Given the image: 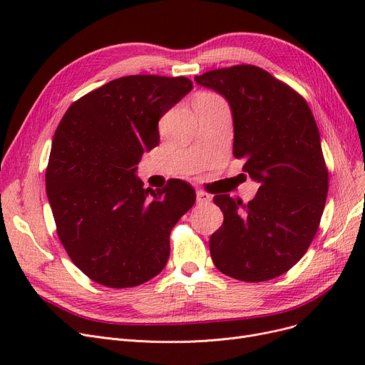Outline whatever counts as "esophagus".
I'll list each match as a JSON object with an SVG mask.
<instances>
[{
  "mask_svg": "<svg viewBox=\"0 0 365 365\" xmlns=\"http://www.w3.org/2000/svg\"><path fill=\"white\" fill-rule=\"evenodd\" d=\"M196 201H197V204H207L212 201V196H210L204 190H196Z\"/></svg>",
  "mask_w": 365,
  "mask_h": 365,
  "instance_id": "1",
  "label": "esophagus"
}]
</instances>
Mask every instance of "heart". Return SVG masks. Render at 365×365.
Listing matches in <instances>:
<instances>
[{"label":"heart","instance_id":"heart-1","mask_svg":"<svg viewBox=\"0 0 365 365\" xmlns=\"http://www.w3.org/2000/svg\"><path fill=\"white\" fill-rule=\"evenodd\" d=\"M219 103H225L224 98L217 96L216 93L212 91H201L197 93L193 98V106H212V105H219Z\"/></svg>","mask_w":365,"mask_h":365}]
</instances>
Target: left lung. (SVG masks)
Wrapping results in <instances>:
<instances>
[{"mask_svg": "<svg viewBox=\"0 0 365 365\" xmlns=\"http://www.w3.org/2000/svg\"><path fill=\"white\" fill-rule=\"evenodd\" d=\"M196 83L222 94L235 125L233 155L259 190L248 204L216 195L224 222L210 237L215 267L242 282L289 271L322 220L329 172L311 108L289 85L256 65L207 71Z\"/></svg>", "mask_w": 365, "mask_h": 365, "instance_id": "left-lung-1", "label": "left lung"}]
</instances>
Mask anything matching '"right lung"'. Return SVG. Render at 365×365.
I'll return each mask as SVG.
<instances>
[{"instance_id":"right-lung-1","label":"right lung","mask_w":365,"mask_h":365,"mask_svg":"<svg viewBox=\"0 0 365 365\" xmlns=\"http://www.w3.org/2000/svg\"><path fill=\"white\" fill-rule=\"evenodd\" d=\"M192 88L184 76L120 77L76 101L54 132L46 187L58 236L98 284L134 288L168 263L170 231L196 193L182 180L145 189L135 170L160 143V118Z\"/></svg>"}]
</instances>
